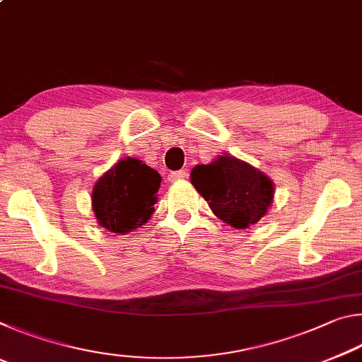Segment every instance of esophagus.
<instances>
[{
	"instance_id": "esophagus-1",
	"label": "esophagus",
	"mask_w": 362,
	"mask_h": 362,
	"mask_svg": "<svg viewBox=\"0 0 362 362\" xmlns=\"http://www.w3.org/2000/svg\"><path fill=\"white\" fill-rule=\"evenodd\" d=\"M188 177V173L185 169L183 170H175V173H170L169 174V180L170 182H177V180H183V179H187Z\"/></svg>"
}]
</instances>
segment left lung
I'll return each instance as SVG.
<instances>
[{
    "instance_id": "left-lung-1",
    "label": "left lung",
    "mask_w": 362,
    "mask_h": 362,
    "mask_svg": "<svg viewBox=\"0 0 362 362\" xmlns=\"http://www.w3.org/2000/svg\"><path fill=\"white\" fill-rule=\"evenodd\" d=\"M192 183L216 217L244 230L267 216L273 204L274 183L249 163L223 153L192 170Z\"/></svg>"
}]
</instances>
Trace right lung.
I'll return each instance as SVG.
<instances>
[{
    "instance_id": "1",
    "label": "right lung",
    "mask_w": 362,
    "mask_h": 362,
    "mask_svg": "<svg viewBox=\"0 0 362 362\" xmlns=\"http://www.w3.org/2000/svg\"><path fill=\"white\" fill-rule=\"evenodd\" d=\"M161 175L137 158H122L93 189V211L102 228L127 235L155 212Z\"/></svg>"
}]
</instances>
